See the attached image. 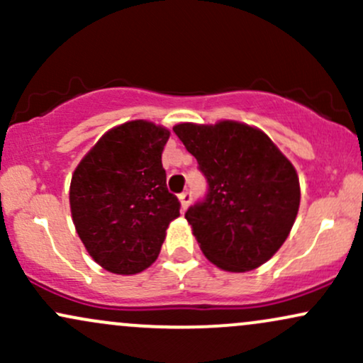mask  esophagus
Listing matches in <instances>:
<instances>
[{
  "label": "esophagus",
  "instance_id": "1",
  "mask_svg": "<svg viewBox=\"0 0 363 363\" xmlns=\"http://www.w3.org/2000/svg\"><path fill=\"white\" fill-rule=\"evenodd\" d=\"M179 199H181L182 210H186V208L191 205V201H193V194H191L189 191H184V193L179 194Z\"/></svg>",
  "mask_w": 363,
  "mask_h": 363
}]
</instances>
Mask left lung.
Masks as SVG:
<instances>
[{"label": "left lung", "mask_w": 363, "mask_h": 363, "mask_svg": "<svg viewBox=\"0 0 363 363\" xmlns=\"http://www.w3.org/2000/svg\"><path fill=\"white\" fill-rule=\"evenodd\" d=\"M174 133L208 184L205 198L186 211L203 254L225 272L261 266L281 247L297 216L301 186L294 165L247 124L182 123Z\"/></svg>", "instance_id": "8db88e82"}]
</instances>
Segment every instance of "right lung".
I'll return each instance as SVG.
<instances>
[{
	"instance_id": "1",
	"label": "right lung",
	"mask_w": 363,
	"mask_h": 363,
	"mask_svg": "<svg viewBox=\"0 0 363 363\" xmlns=\"http://www.w3.org/2000/svg\"><path fill=\"white\" fill-rule=\"evenodd\" d=\"M169 129L131 121L111 129L72 177L73 223L104 269L135 274L158 257L181 203L169 193L162 152Z\"/></svg>"
}]
</instances>
